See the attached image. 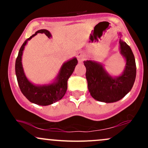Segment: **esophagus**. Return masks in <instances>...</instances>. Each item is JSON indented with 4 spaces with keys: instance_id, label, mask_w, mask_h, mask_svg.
<instances>
[{
    "instance_id": "obj_1",
    "label": "esophagus",
    "mask_w": 148,
    "mask_h": 148,
    "mask_svg": "<svg viewBox=\"0 0 148 148\" xmlns=\"http://www.w3.org/2000/svg\"><path fill=\"white\" fill-rule=\"evenodd\" d=\"M84 53L82 52V51H79V53H77V58H78V60L79 61V62H82L83 60H84Z\"/></svg>"
}]
</instances>
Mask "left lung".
Here are the masks:
<instances>
[{
    "label": "left lung",
    "mask_w": 148,
    "mask_h": 148,
    "mask_svg": "<svg viewBox=\"0 0 148 148\" xmlns=\"http://www.w3.org/2000/svg\"><path fill=\"white\" fill-rule=\"evenodd\" d=\"M120 35V53L125 59L124 71L118 76H112L102 64L94 60L84 61L88 90L97 101L105 103L118 101L125 97L133 87L136 75L135 58L132 49Z\"/></svg>",
    "instance_id": "1"
}]
</instances>
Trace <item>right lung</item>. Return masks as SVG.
Masks as SVG:
<instances>
[{
    "label": "right lung",
    "instance_id": "right-lung-1",
    "mask_svg": "<svg viewBox=\"0 0 148 148\" xmlns=\"http://www.w3.org/2000/svg\"><path fill=\"white\" fill-rule=\"evenodd\" d=\"M37 33H45L49 38L51 37V34L49 30L42 29L37 30L34 35L27 39L23 42L18 51L15 62V72L18 86L23 95L30 102L40 106H48L56 102L63 97L67 89V81L74 72L78 63V60L76 58H73L71 60L64 62L61 66L55 80L51 84H33L27 79L23 71L21 60L25 46L27 45L28 41L31 40L32 37L35 36Z\"/></svg>",
    "mask_w": 148,
    "mask_h": 148
}]
</instances>
